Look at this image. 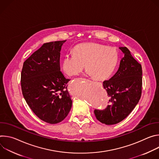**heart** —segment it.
Here are the masks:
<instances>
[{
  "label": "heart",
  "mask_w": 159,
  "mask_h": 159,
  "mask_svg": "<svg viewBox=\"0 0 159 159\" xmlns=\"http://www.w3.org/2000/svg\"><path fill=\"white\" fill-rule=\"evenodd\" d=\"M118 60L119 53L115 47L85 43L77 45L74 53L64 56L62 68L67 75L75 76L82 72L86 65L89 74L97 79H104L115 70Z\"/></svg>",
  "instance_id": "heart-1"
}]
</instances>
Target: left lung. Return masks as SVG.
Masks as SVG:
<instances>
[{"mask_svg": "<svg viewBox=\"0 0 159 159\" xmlns=\"http://www.w3.org/2000/svg\"><path fill=\"white\" fill-rule=\"evenodd\" d=\"M124 53L119 69L109 80L103 82L109 97L104 109H95L98 120L107 125H115L126 118L138 104L142 95V65L126 47L119 48Z\"/></svg>", "mask_w": 159, "mask_h": 159, "instance_id": "8db88e82", "label": "left lung"}]
</instances>
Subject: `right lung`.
Listing matches in <instances>:
<instances>
[{"label":"right lung","mask_w":159,"mask_h":159,"mask_svg":"<svg viewBox=\"0 0 159 159\" xmlns=\"http://www.w3.org/2000/svg\"><path fill=\"white\" fill-rule=\"evenodd\" d=\"M57 41L44 43L23 63L20 74L22 95L34 114L50 124L62 121L71 109L72 101L66 79L60 71L62 44Z\"/></svg>","instance_id":"1"}]
</instances>
